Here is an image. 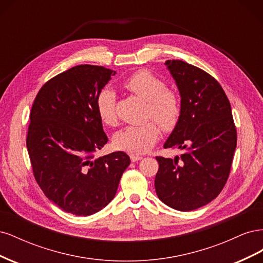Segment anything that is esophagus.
Masks as SVG:
<instances>
[{
  "label": "esophagus",
  "mask_w": 263,
  "mask_h": 263,
  "mask_svg": "<svg viewBox=\"0 0 263 263\" xmlns=\"http://www.w3.org/2000/svg\"><path fill=\"white\" fill-rule=\"evenodd\" d=\"M140 159H141V157H140V156H136V155H130V160H132L133 162H136V161L140 160Z\"/></svg>",
  "instance_id": "1"
}]
</instances>
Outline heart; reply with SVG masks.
Returning a JSON list of instances; mask_svg holds the SVG:
<instances>
[{
	"label": "heart",
	"instance_id": "obj_1",
	"mask_svg": "<svg viewBox=\"0 0 263 263\" xmlns=\"http://www.w3.org/2000/svg\"><path fill=\"white\" fill-rule=\"evenodd\" d=\"M125 89L147 101V118L154 121L165 132L172 130L180 121L182 108L178 95L168 90V85L148 70H138L125 79ZM97 110L101 121L113 126L116 124V95L110 90H103L97 100ZM159 136L154 122L138 126H127L119 130L114 138L118 149L132 155L144 154L153 147Z\"/></svg>",
	"mask_w": 263,
	"mask_h": 263
}]
</instances>
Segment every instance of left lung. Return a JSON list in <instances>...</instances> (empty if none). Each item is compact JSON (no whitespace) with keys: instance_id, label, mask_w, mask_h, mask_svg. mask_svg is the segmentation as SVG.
<instances>
[{"instance_id":"left-lung-1","label":"left lung","mask_w":263,"mask_h":263,"mask_svg":"<svg viewBox=\"0 0 263 263\" xmlns=\"http://www.w3.org/2000/svg\"><path fill=\"white\" fill-rule=\"evenodd\" d=\"M177 82L182 113L164 148H179L176 159L156 157L155 187L170 208L189 212L212 202L229 177L237 130L225 91L204 70L182 60H166Z\"/></svg>"}]
</instances>
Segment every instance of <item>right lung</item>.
Here are the masks:
<instances>
[{
    "label": "right lung",
    "instance_id": "1",
    "mask_svg": "<svg viewBox=\"0 0 263 263\" xmlns=\"http://www.w3.org/2000/svg\"><path fill=\"white\" fill-rule=\"evenodd\" d=\"M113 74L76 66L47 81L31 106L26 146L35 180L48 200L78 216L105 208L130 163L123 151L94 158L108 141L97 100Z\"/></svg>",
    "mask_w": 263,
    "mask_h": 263
}]
</instances>
